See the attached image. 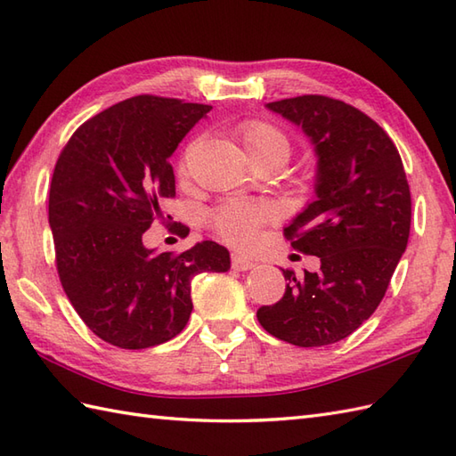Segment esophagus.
<instances>
[{
    "mask_svg": "<svg viewBox=\"0 0 456 456\" xmlns=\"http://www.w3.org/2000/svg\"><path fill=\"white\" fill-rule=\"evenodd\" d=\"M231 268L239 270V272H245V270L254 268V262L245 258V256H240V254H231Z\"/></svg>",
    "mask_w": 456,
    "mask_h": 456,
    "instance_id": "1",
    "label": "esophagus"
}]
</instances>
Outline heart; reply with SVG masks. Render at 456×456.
Segmentation results:
<instances>
[{
  "instance_id": "b5f03b06",
  "label": "heart",
  "mask_w": 456,
  "mask_h": 456,
  "mask_svg": "<svg viewBox=\"0 0 456 456\" xmlns=\"http://www.w3.org/2000/svg\"><path fill=\"white\" fill-rule=\"evenodd\" d=\"M235 134L252 157V161L276 159L283 165L293 153L289 135L268 120L240 122L235 128ZM188 159L190 150L180 159V175L183 176L188 173ZM272 217L273 211L266 204L248 202V200H229V202L211 211L209 225L216 235L229 242L231 247L247 248L258 239L260 229L268 225Z\"/></svg>"
}]
</instances>
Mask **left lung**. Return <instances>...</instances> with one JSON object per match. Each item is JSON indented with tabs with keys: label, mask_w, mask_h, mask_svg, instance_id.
<instances>
[{
	"label": "left lung",
	"mask_w": 456,
	"mask_h": 456,
	"mask_svg": "<svg viewBox=\"0 0 456 456\" xmlns=\"http://www.w3.org/2000/svg\"><path fill=\"white\" fill-rule=\"evenodd\" d=\"M303 128L319 155L316 200L283 235L321 258L319 272L283 270V297L258 309L266 332L299 347L340 342L375 313L406 250L410 186L395 142L365 112L324 94L268 102Z\"/></svg>",
	"instance_id": "8db88e82"
}]
</instances>
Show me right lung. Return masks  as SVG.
<instances>
[{"mask_svg":"<svg viewBox=\"0 0 456 456\" xmlns=\"http://www.w3.org/2000/svg\"><path fill=\"white\" fill-rule=\"evenodd\" d=\"M209 109L137 94L83 122L56 161L48 221L61 288L89 330L116 347L145 349L183 332L192 278L231 266L214 240L180 254L142 240L163 219L159 204L176 196L168 157Z\"/></svg>","mask_w":456,"mask_h":456,"instance_id":"1","label":"right lung"}]
</instances>
